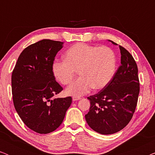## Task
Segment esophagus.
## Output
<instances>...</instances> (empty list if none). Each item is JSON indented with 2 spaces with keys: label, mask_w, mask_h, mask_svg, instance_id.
Returning <instances> with one entry per match:
<instances>
[{
  "label": "esophagus",
  "mask_w": 155,
  "mask_h": 155,
  "mask_svg": "<svg viewBox=\"0 0 155 155\" xmlns=\"http://www.w3.org/2000/svg\"><path fill=\"white\" fill-rule=\"evenodd\" d=\"M80 99H81V98H80V97H73V101H78Z\"/></svg>",
  "instance_id": "34e87169"
}]
</instances>
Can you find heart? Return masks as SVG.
I'll return each mask as SVG.
<instances>
[{
  "mask_svg": "<svg viewBox=\"0 0 155 155\" xmlns=\"http://www.w3.org/2000/svg\"><path fill=\"white\" fill-rule=\"evenodd\" d=\"M64 59L53 62L52 73L61 84H68L78 71L80 77L65 90L71 96H82L93 87L97 90L104 87L115 72V54L107 46L76 44L66 51Z\"/></svg>",
  "mask_w": 155,
  "mask_h": 155,
  "instance_id": "obj_1",
  "label": "heart"
}]
</instances>
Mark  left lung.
Instances as JSON below:
<instances>
[{"instance_id":"obj_1","label":"left lung","mask_w":155,"mask_h":155,"mask_svg":"<svg viewBox=\"0 0 155 155\" xmlns=\"http://www.w3.org/2000/svg\"><path fill=\"white\" fill-rule=\"evenodd\" d=\"M119 48L120 65L113 78L97 94L87 97L91 105L86 121L92 130L102 135L113 134L125 128L133 117L138 99L136 62L126 48L121 46Z\"/></svg>"}]
</instances>
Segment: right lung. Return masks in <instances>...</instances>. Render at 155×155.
<instances>
[{
  "instance_id": "add662e5",
  "label": "right lung",
  "mask_w": 155,
  "mask_h": 155,
  "mask_svg": "<svg viewBox=\"0 0 155 155\" xmlns=\"http://www.w3.org/2000/svg\"><path fill=\"white\" fill-rule=\"evenodd\" d=\"M63 42L43 39L25 48L12 73L14 107L23 123L35 132L47 134L62 124L72 97L54 99L63 87L51 65Z\"/></svg>"
}]
</instances>
